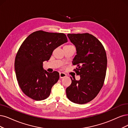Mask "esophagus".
Segmentation results:
<instances>
[{"instance_id": "34e87169", "label": "esophagus", "mask_w": 128, "mask_h": 128, "mask_svg": "<svg viewBox=\"0 0 128 128\" xmlns=\"http://www.w3.org/2000/svg\"><path fill=\"white\" fill-rule=\"evenodd\" d=\"M66 76V75L65 73H62V72H60V78H65Z\"/></svg>"}]
</instances>
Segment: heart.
I'll list each match as a JSON object with an SVG mask.
<instances>
[{
	"mask_svg": "<svg viewBox=\"0 0 128 128\" xmlns=\"http://www.w3.org/2000/svg\"><path fill=\"white\" fill-rule=\"evenodd\" d=\"M69 46H70V45H69Z\"/></svg>",
	"mask_w": 128,
	"mask_h": 128,
	"instance_id": "heart-1",
	"label": "heart"
}]
</instances>
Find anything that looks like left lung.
I'll return each instance as SVG.
<instances>
[{"label": "left lung", "mask_w": 128, "mask_h": 128, "mask_svg": "<svg viewBox=\"0 0 128 128\" xmlns=\"http://www.w3.org/2000/svg\"><path fill=\"white\" fill-rule=\"evenodd\" d=\"M68 36L76 47L72 63L78 66L75 70L80 79L77 81L70 77L72 83L66 93L70 101L83 104L95 98L103 86L107 68L106 52L101 42L88 33L68 34Z\"/></svg>", "instance_id": "1"}]
</instances>
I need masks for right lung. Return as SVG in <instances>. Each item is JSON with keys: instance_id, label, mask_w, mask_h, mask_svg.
I'll list each match as a JSON object with an SVG mask.
<instances>
[{"instance_id": "obj_1", "label": "right lung", "mask_w": 128, "mask_h": 128, "mask_svg": "<svg viewBox=\"0 0 128 128\" xmlns=\"http://www.w3.org/2000/svg\"><path fill=\"white\" fill-rule=\"evenodd\" d=\"M67 42L63 33L42 30L32 33L23 42L16 56L15 70L19 86L26 96L36 101L49 96L59 73L47 72L42 63L50 60L55 48Z\"/></svg>"}]
</instances>
